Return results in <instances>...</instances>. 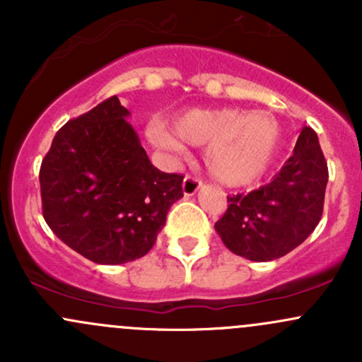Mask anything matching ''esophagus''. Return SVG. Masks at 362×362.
I'll return each instance as SVG.
<instances>
[{"instance_id": "obj_1", "label": "esophagus", "mask_w": 362, "mask_h": 362, "mask_svg": "<svg viewBox=\"0 0 362 362\" xmlns=\"http://www.w3.org/2000/svg\"><path fill=\"white\" fill-rule=\"evenodd\" d=\"M199 187H202V180L196 177H191V175H187L184 178V182H182V191H184V196H187V198L189 196H194Z\"/></svg>"}]
</instances>
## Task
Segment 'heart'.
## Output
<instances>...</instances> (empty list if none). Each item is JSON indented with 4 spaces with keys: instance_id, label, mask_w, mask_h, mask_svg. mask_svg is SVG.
I'll return each instance as SVG.
<instances>
[{
    "instance_id": "heart-1",
    "label": "heart",
    "mask_w": 362,
    "mask_h": 362,
    "mask_svg": "<svg viewBox=\"0 0 362 362\" xmlns=\"http://www.w3.org/2000/svg\"><path fill=\"white\" fill-rule=\"evenodd\" d=\"M204 145V166L226 185H247L257 180L272 163L280 141V122L269 112L240 108H191L171 120V133L151 127L156 145L182 152L184 145Z\"/></svg>"
}]
</instances>
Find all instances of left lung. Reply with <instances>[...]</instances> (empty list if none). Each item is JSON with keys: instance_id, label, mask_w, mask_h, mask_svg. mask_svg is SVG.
<instances>
[{"instance_id": "left-lung-1", "label": "left lung", "mask_w": 362, "mask_h": 362, "mask_svg": "<svg viewBox=\"0 0 362 362\" xmlns=\"http://www.w3.org/2000/svg\"><path fill=\"white\" fill-rule=\"evenodd\" d=\"M329 173L312 127H303L293 156L269 184L228 196L215 222L224 245L250 261H273L301 245L319 224Z\"/></svg>"}]
</instances>
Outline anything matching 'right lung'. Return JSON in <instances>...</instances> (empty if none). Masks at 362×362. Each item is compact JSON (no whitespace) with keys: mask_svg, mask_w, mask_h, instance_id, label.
<instances>
[{"mask_svg":"<svg viewBox=\"0 0 362 362\" xmlns=\"http://www.w3.org/2000/svg\"><path fill=\"white\" fill-rule=\"evenodd\" d=\"M127 115L112 96L68 120L40 168L43 218L61 242L98 264L144 257L184 196V177L151 163Z\"/></svg>","mask_w":362,"mask_h":362,"instance_id":"right-lung-1","label":"right lung"}]
</instances>
